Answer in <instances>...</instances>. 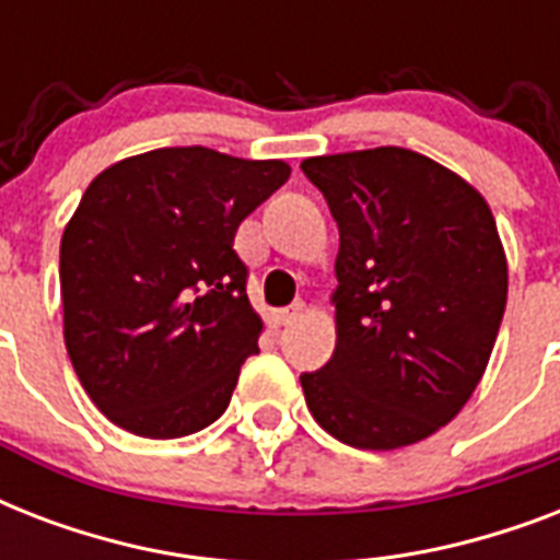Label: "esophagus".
<instances>
[{
    "instance_id": "34e87169",
    "label": "esophagus",
    "mask_w": 560,
    "mask_h": 560,
    "mask_svg": "<svg viewBox=\"0 0 560 560\" xmlns=\"http://www.w3.org/2000/svg\"><path fill=\"white\" fill-rule=\"evenodd\" d=\"M302 311H305V305H302V302H296V305H290V307H281V311H276V314H272V323L276 325L296 323L299 316H302Z\"/></svg>"
}]
</instances>
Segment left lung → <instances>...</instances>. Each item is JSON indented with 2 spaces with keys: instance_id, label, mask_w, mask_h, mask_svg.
<instances>
[{
  "instance_id": "obj_1",
  "label": "left lung",
  "mask_w": 560,
  "mask_h": 560,
  "mask_svg": "<svg viewBox=\"0 0 560 560\" xmlns=\"http://www.w3.org/2000/svg\"><path fill=\"white\" fill-rule=\"evenodd\" d=\"M340 229L337 349L305 372L316 424L360 451L433 435L486 372L509 267L477 188L407 148L302 162Z\"/></svg>"
}]
</instances>
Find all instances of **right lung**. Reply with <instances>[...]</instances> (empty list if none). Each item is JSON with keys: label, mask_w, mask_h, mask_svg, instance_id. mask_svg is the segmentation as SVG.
<instances>
[{"label": "right lung", "mask_w": 560, "mask_h": 560, "mask_svg": "<svg viewBox=\"0 0 560 560\" xmlns=\"http://www.w3.org/2000/svg\"><path fill=\"white\" fill-rule=\"evenodd\" d=\"M288 177V162L194 144L92 179L60 241L63 337L113 424L179 439L226 412L264 328L235 232Z\"/></svg>", "instance_id": "right-lung-1"}]
</instances>
